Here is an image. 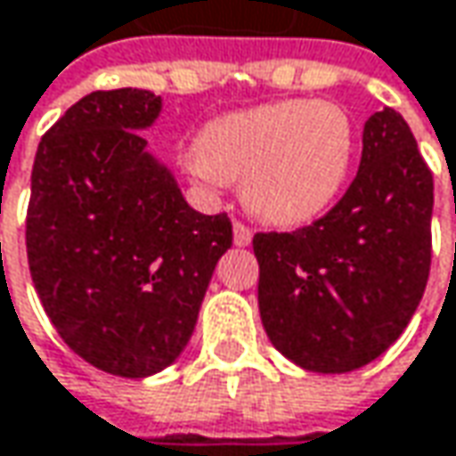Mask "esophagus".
Here are the masks:
<instances>
[{
  "label": "esophagus",
  "mask_w": 456,
  "mask_h": 456,
  "mask_svg": "<svg viewBox=\"0 0 456 456\" xmlns=\"http://www.w3.org/2000/svg\"><path fill=\"white\" fill-rule=\"evenodd\" d=\"M249 242H252V229L248 224H242V222H234V245L248 248Z\"/></svg>",
  "instance_id": "34e87169"
}]
</instances>
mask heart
Listing matches in <instances>:
<instances>
[{"mask_svg":"<svg viewBox=\"0 0 456 456\" xmlns=\"http://www.w3.org/2000/svg\"><path fill=\"white\" fill-rule=\"evenodd\" d=\"M352 152L354 127L342 107L288 99L208 122L189 168L214 186L245 181V201L260 219L296 227L337 199Z\"/></svg>","mask_w":456,"mask_h":456,"instance_id":"1","label":"heart"}]
</instances>
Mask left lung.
Wrapping results in <instances>:
<instances>
[{"label":"left lung","instance_id":"obj_1","mask_svg":"<svg viewBox=\"0 0 456 456\" xmlns=\"http://www.w3.org/2000/svg\"><path fill=\"white\" fill-rule=\"evenodd\" d=\"M431 208L434 175L406 119L375 111L345 196L308 227L252 237L273 346L311 372H349L380 357L424 296Z\"/></svg>","mask_w":456,"mask_h":456}]
</instances>
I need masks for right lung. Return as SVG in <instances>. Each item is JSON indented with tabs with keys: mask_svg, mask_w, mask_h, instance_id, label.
Here are the masks:
<instances>
[{
	"mask_svg": "<svg viewBox=\"0 0 456 456\" xmlns=\"http://www.w3.org/2000/svg\"><path fill=\"white\" fill-rule=\"evenodd\" d=\"M160 114L142 89L94 91L43 134L25 222L28 265L61 339L119 378L168 367L191 339L227 214L191 208L137 129Z\"/></svg>",
	"mask_w": 456,
	"mask_h": 456,
	"instance_id": "obj_1",
	"label": "right lung"
}]
</instances>
